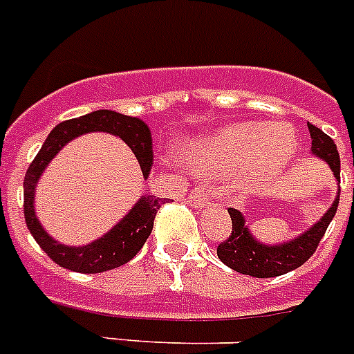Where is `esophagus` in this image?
Returning <instances> with one entry per match:
<instances>
[{
    "label": "esophagus",
    "instance_id": "obj_1",
    "mask_svg": "<svg viewBox=\"0 0 354 354\" xmlns=\"http://www.w3.org/2000/svg\"><path fill=\"white\" fill-rule=\"evenodd\" d=\"M188 202L189 204H193L195 207L207 206V202H209V193L206 192V188L197 186V188L193 189V192L188 195Z\"/></svg>",
    "mask_w": 354,
    "mask_h": 354
}]
</instances>
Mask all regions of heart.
I'll return each mask as SVG.
<instances>
[{
	"mask_svg": "<svg viewBox=\"0 0 354 354\" xmlns=\"http://www.w3.org/2000/svg\"><path fill=\"white\" fill-rule=\"evenodd\" d=\"M297 153V141L286 129L258 122L234 123L186 150L201 170H245L256 165L254 177L270 180L285 170Z\"/></svg>",
	"mask_w": 354,
	"mask_h": 354,
	"instance_id": "obj_1",
	"label": "heart"
}]
</instances>
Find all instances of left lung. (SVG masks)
<instances>
[{
  "mask_svg": "<svg viewBox=\"0 0 354 354\" xmlns=\"http://www.w3.org/2000/svg\"><path fill=\"white\" fill-rule=\"evenodd\" d=\"M308 131L312 136V152L328 162L335 179L340 183V156H338L335 141L312 123H308ZM338 201H340V193H337L333 206L329 207L328 213L319 222L313 223L312 227L304 231L301 236L279 243V245H267V243L256 240L245 225L243 214L238 209L229 207L227 211L231 214L232 231L227 240L220 243L216 254L223 265H227L229 268L245 274V276H283L286 272L295 270L312 258L317 245L321 243L322 236H324L329 222L333 220L335 213H337Z\"/></svg>",
  "mask_w": 354,
  "mask_h": 354,
  "instance_id": "obj_1",
  "label": "left lung"
}]
</instances>
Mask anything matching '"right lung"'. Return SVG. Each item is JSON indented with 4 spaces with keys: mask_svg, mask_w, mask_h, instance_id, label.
<instances>
[{
    "mask_svg": "<svg viewBox=\"0 0 354 354\" xmlns=\"http://www.w3.org/2000/svg\"><path fill=\"white\" fill-rule=\"evenodd\" d=\"M87 132H109V134L120 136L134 152L141 171H143V177L147 179L153 161L152 136H150L148 125L140 118L125 116V114L107 111V109H100V111L89 113L86 116L73 118V120L59 123L48 134L46 141L42 143L39 153L35 156L32 165L28 166L25 183H23V188H25V220L28 231L32 232V236L35 238L39 247L57 265L73 272H80V274H98V272L122 267L140 252L147 238L152 232L157 209L166 201L153 197V195H143L140 201L136 202V206L111 231L105 232L104 236L98 238V240L87 243V245L69 247L53 240L42 229L37 216H35V209H33L35 186H37L39 177L42 175L44 168L62 150V147L68 141L87 134Z\"/></svg>",
    "mask_w": 354,
    "mask_h": 354,
    "instance_id": "obj_1",
    "label": "right lung"
}]
</instances>
